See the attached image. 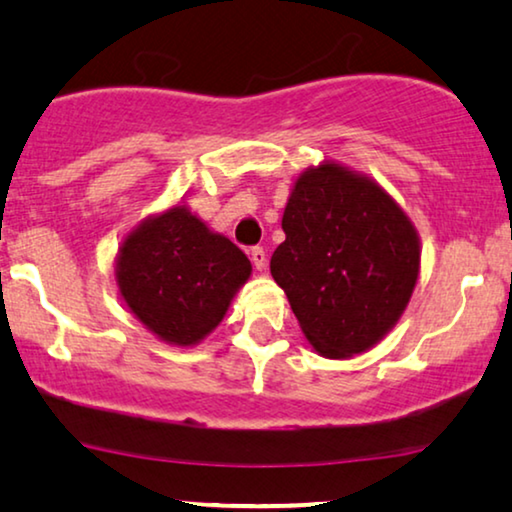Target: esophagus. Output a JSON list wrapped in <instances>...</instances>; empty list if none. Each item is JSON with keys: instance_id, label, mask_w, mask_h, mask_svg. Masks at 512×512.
Listing matches in <instances>:
<instances>
[{"instance_id": "1", "label": "esophagus", "mask_w": 512, "mask_h": 512, "mask_svg": "<svg viewBox=\"0 0 512 512\" xmlns=\"http://www.w3.org/2000/svg\"><path fill=\"white\" fill-rule=\"evenodd\" d=\"M251 263L256 265V270L265 268V263H268V254H265L263 247H251Z\"/></svg>"}]
</instances>
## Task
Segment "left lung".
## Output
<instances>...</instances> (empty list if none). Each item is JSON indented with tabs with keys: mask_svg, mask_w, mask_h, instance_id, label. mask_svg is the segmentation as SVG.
<instances>
[{
	"mask_svg": "<svg viewBox=\"0 0 512 512\" xmlns=\"http://www.w3.org/2000/svg\"><path fill=\"white\" fill-rule=\"evenodd\" d=\"M270 272L321 356L366 352L401 317L419 275V237L368 177L324 163L300 174Z\"/></svg>",
	"mask_w": 512,
	"mask_h": 512,
	"instance_id": "1",
	"label": "left lung"
}]
</instances>
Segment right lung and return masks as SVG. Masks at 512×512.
<instances>
[{
  "label": "right lung",
  "mask_w": 512,
  "mask_h": 512,
  "mask_svg": "<svg viewBox=\"0 0 512 512\" xmlns=\"http://www.w3.org/2000/svg\"><path fill=\"white\" fill-rule=\"evenodd\" d=\"M249 275L244 251L181 205L139 223L116 263L118 289L135 317L181 347L219 326Z\"/></svg>",
  "instance_id": "1"
}]
</instances>
